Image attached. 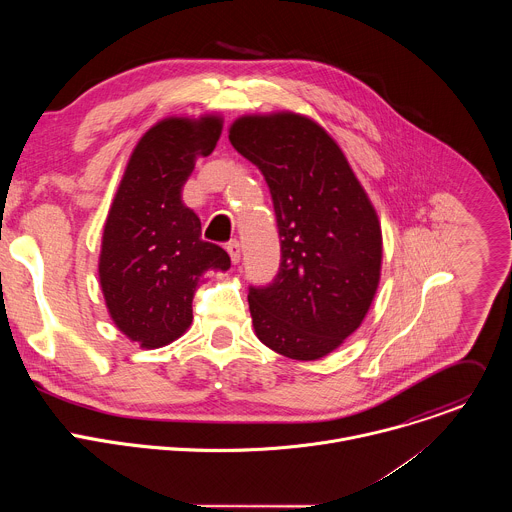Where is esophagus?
Wrapping results in <instances>:
<instances>
[{
    "mask_svg": "<svg viewBox=\"0 0 512 512\" xmlns=\"http://www.w3.org/2000/svg\"><path fill=\"white\" fill-rule=\"evenodd\" d=\"M227 253L231 255V261L237 265L241 261V245H239V241H231L227 245Z\"/></svg>",
    "mask_w": 512,
    "mask_h": 512,
    "instance_id": "esophagus-1",
    "label": "esophagus"
}]
</instances>
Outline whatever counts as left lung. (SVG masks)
I'll list each match as a JSON object with an SVG mask.
<instances>
[{
    "label": "left lung",
    "instance_id": "obj_1",
    "mask_svg": "<svg viewBox=\"0 0 512 512\" xmlns=\"http://www.w3.org/2000/svg\"><path fill=\"white\" fill-rule=\"evenodd\" d=\"M229 141L263 174L281 241L277 277L249 289L255 334L287 358H324L375 300L383 263L377 210L336 139L308 115H241Z\"/></svg>",
    "mask_w": 512,
    "mask_h": 512
}]
</instances>
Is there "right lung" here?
<instances>
[{
    "label": "right lung",
    "mask_w": 512,
    "mask_h": 512,
    "mask_svg": "<svg viewBox=\"0 0 512 512\" xmlns=\"http://www.w3.org/2000/svg\"><path fill=\"white\" fill-rule=\"evenodd\" d=\"M223 117L170 115L133 148L103 227L99 283L113 324L154 350L192 324V300L208 271L231 257L200 239V218L182 200L198 158L212 154Z\"/></svg>",
    "instance_id": "right-lung-1"
}]
</instances>
